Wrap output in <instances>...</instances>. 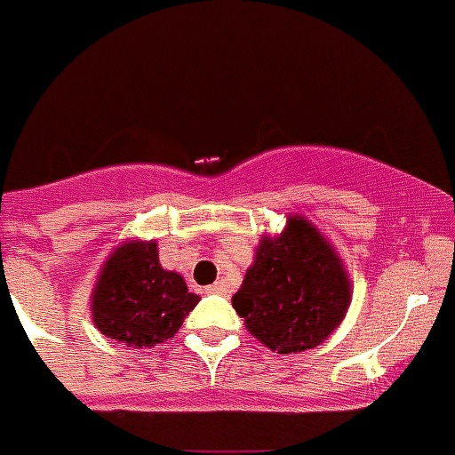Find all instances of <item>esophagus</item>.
<instances>
[{"instance_id":"esophagus-1","label":"esophagus","mask_w":455,"mask_h":455,"mask_svg":"<svg viewBox=\"0 0 455 455\" xmlns=\"http://www.w3.org/2000/svg\"><path fill=\"white\" fill-rule=\"evenodd\" d=\"M207 293H216V296H230V284L225 283V280H219L212 287H207Z\"/></svg>"}]
</instances>
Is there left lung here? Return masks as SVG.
Listing matches in <instances>:
<instances>
[{
    "mask_svg": "<svg viewBox=\"0 0 455 455\" xmlns=\"http://www.w3.org/2000/svg\"><path fill=\"white\" fill-rule=\"evenodd\" d=\"M353 284L339 252L305 216L262 235L232 307L246 331L284 355L323 344L347 316Z\"/></svg>",
    "mask_w": 455,
    "mask_h": 455,
    "instance_id": "obj_1",
    "label": "left lung"
}]
</instances>
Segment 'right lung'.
Instances as JSON below:
<instances>
[{"label": "right lung", "mask_w": 455, "mask_h": 455, "mask_svg": "<svg viewBox=\"0 0 455 455\" xmlns=\"http://www.w3.org/2000/svg\"><path fill=\"white\" fill-rule=\"evenodd\" d=\"M198 300L180 273L159 264L155 239H127L108 252L95 277L91 316L108 339L152 348L175 337Z\"/></svg>", "instance_id": "add662e5"}]
</instances>
